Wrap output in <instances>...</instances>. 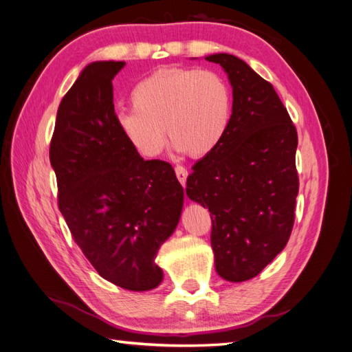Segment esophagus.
<instances>
[{"label":"esophagus","instance_id":"1","mask_svg":"<svg viewBox=\"0 0 352 352\" xmlns=\"http://www.w3.org/2000/svg\"><path fill=\"white\" fill-rule=\"evenodd\" d=\"M175 174H177V178L178 182L182 184H186V179H187V175H189V173H187V169L184 166H175Z\"/></svg>","mask_w":352,"mask_h":352}]
</instances>
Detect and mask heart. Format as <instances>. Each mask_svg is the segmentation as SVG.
<instances>
[{"label": "heart", "mask_w": 352, "mask_h": 352, "mask_svg": "<svg viewBox=\"0 0 352 352\" xmlns=\"http://www.w3.org/2000/svg\"><path fill=\"white\" fill-rule=\"evenodd\" d=\"M133 109L120 112L117 124L144 157L165 145V127L177 151L199 157L222 142L232 118V88L210 69L163 67L139 80L130 93Z\"/></svg>", "instance_id": "1"}]
</instances>
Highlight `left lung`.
Wrapping results in <instances>:
<instances>
[{
    "mask_svg": "<svg viewBox=\"0 0 352 352\" xmlns=\"http://www.w3.org/2000/svg\"><path fill=\"white\" fill-rule=\"evenodd\" d=\"M220 64L234 96L230 129L193 165L186 193L211 213V248L220 277L258 276L287 246L298 195L297 130L273 85L230 54Z\"/></svg>",
    "mask_w": 352,
    "mask_h": 352,
    "instance_id": "obj_1",
    "label": "left lung"
}]
</instances>
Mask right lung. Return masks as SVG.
<instances>
[{
    "label": "right lung",
    "mask_w": 352,
    "mask_h": 352,
    "mask_svg": "<svg viewBox=\"0 0 352 352\" xmlns=\"http://www.w3.org/2000/svg\"><path fill=\"white\" fill-rule=\"evenodd\" d=\"M124 64L96 61L80 72L56 112L49 159L58 208L96 272L148 291L163 279L154 259L178 225L184 190L168 162L144 160L120 132L112 79Z\"/></svg>",
    "instance_id": "1"
}]
</instances>
